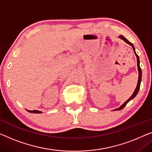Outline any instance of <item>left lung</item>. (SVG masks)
Masks as SVG:
<instances>
[{"instance_id":"left-lung-1","label":"left lung","mask_w":152,"mask_h":152,"mask_svg":"<svg viewBox=\"0 0 152 152\" xmlns=\"http://www.w3.org/2000/svg\"><path fill=\"white\" fill-rule=\"evenodd\" d=\"M119 37V38H121V39L122 40H124V42L127 43V44H128L129 45H130V46L132 47L133 50H134V54H135V55H136V56H137V66H138V71H139V80H138V83H137V87H136V89H135V90H134V93H133L132 96H130V98H129V99H128V100L126 101L125 102H124V103L123 104H122L121 106H120L119 108H117V109H115L116 110L123 109V108H124V107H125V106H126V105L127 104H128V103L129 102H130V101L131 100V99H132L133 98H135V96H137V94H138V92H139V89H140V85H141V78H142V72H141V67H140V65H139V63H140L139 57V56L137 55V54L136 53V52H135V48H134V45H133V44H132V43H130V42H129V41H128V39H127L126 38L124 37V36L120 35Z\"/></svg>"}]
</instances>
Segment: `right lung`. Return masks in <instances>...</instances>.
Instances as JSON below:
<instances>
[{
    "label": "right lung",
    "mask_w": 152,
    "mask_h": 152,
    "mask_svg": "<svg viewBox=\"0 0 152 152\" xmlns=\"http://www.w3.org/2000/svg\"><path fill=\"white\" fill-rule=\"evenodd\" d=\"M29 113H42V111H39V110H26Z\"/></svg>",
    "instance_id": "right-lung-1"
}]
</instances>
